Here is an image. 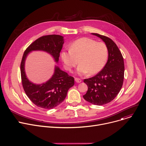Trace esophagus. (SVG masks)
Returning <instances> with one entry per match:
<instances>
[{
    "mask_svg": "<svg viewBox=\"0 0 146 146\" xmlns=\"http://www.w3.org/2000/svg\"><path fill=\"white\" fill-rule=\"evenodd\" d=\"M74 80H75V81H76V82L80 83V82H81V79H80V78H74Z\"/></svg>",
    "mask_w": 146,
    "mask_h": 146,
    "instance_id": "esophagus-1",
    "label": "esophagus"
}]
</instances>
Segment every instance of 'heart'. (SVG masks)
Wrapping results in <instances>:
<instances>
[{"label": "heart", "instance_id": "1", "mask_svg": "<svg viewBox=\"0 0 146 146\" xmlns=\"http://www.w3.org/2000/svg\"><path fill=\"white\" fill-rule=\"evenodd\" d=\"M108 58L107 46L88 37L76 40L70 49L61 52V58L66 69L70 70L78 62L77 72L81 74H91L100 72L105 66Z\"/></svg>", "mask_w": 146, "mask_h": 146}]
</instances>
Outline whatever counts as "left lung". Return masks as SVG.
Returning a JSON list of instances; mask_svg holds the SVG:
<instances>
[{
    "label": "left lung",
    "instance_id": "1",
    "mask_svg": "<svg viewBox=\"0 0 146 146\" xmlns=\"http://www.w3.org/2000/svg\"><path fill=\"white\" fill-rule=\"evenodd\" d=\"M91 34L105 43L108 49V60L96 76L84 80L88 91L83 98L94 105L101 106L112 101L120 91L124 78V62L121 52L111 38L98 33Z\"/></svg>",
    "mask_w": 146,
    "mask_h": 146
}]
</instances>
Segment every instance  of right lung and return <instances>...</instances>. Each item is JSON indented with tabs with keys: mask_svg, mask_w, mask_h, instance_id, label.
<instances>
[{
	"mask_svg": "<svg viewBox=\"0 0 146 146\" xmlns=\"http://www.w3.org/2000/svg\"><path fill=\"white\" fill-rule=\"evenodd\" d=\"M64 43V37L62 36H43L36 40L24 53L21 63L23 88L29 99L39 108L51 109L59 105L66 97L69 89L74 86V78L55 66L54 74L50 80L41 84H34L28 80L25 74L26 58L32 51H43L50 54L58 63Z\"/></svg>",
	"mask_w": 146,
	"mask_h": 146,
	"instance_id": "right-lung-1",
	"label": "right lung"
}]
</instances>
